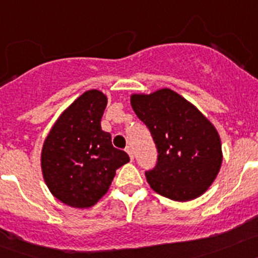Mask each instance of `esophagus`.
<instances>
[{
  "label": "esophagus",
  "mask_w": 258,
  "mask_h": 258,
  "mask_svg": "<svg viewBox=\"0 0 258 258\" xmlns=\"http://www.w3.org/2000/svg\"><path fill=\"white\" fill-rule=\"evenodd\" d=\"M125 151L127 152V155H129V157H131V160H133L134 156H133V150H132L131 146H127L126 149H125Z\"/></svg>",
  "instance_id": "esophagus-1"
}]
</instances>
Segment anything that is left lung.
Segmentation results:
<instances>
[{
	"label": "left lung",
	"mask_w": 258,
	"mask_h": 258,
	"mask_svg": "<svg viewBox=\"0 0 258 258\" xmlns=\"http://www.w3.org/2000/svg\"><path fill=\"white\" fill-rule=\"evenodd\" d=\"M131 103L156 145V165L145 172L152 190L175 202L206 192L222 163L220 136L208 118L170 89L134 94Z\"/></svg>",
	"instance_id": "obj_1"
}]
</instances>
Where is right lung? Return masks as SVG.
Masks as SVG:
<instances>
[{
  "label": "right lung",
  "mask_w": 258,
  "mask_h": 258,
  "mask_svg": "<svg viewBox=\"0 0 258 258\" xmlns=\"http://www.w3.org/2000/svg\"><path fill=\"white\" fill-rule=\"evenodd\" d=\"M107 98L88 90L61 113L45 140L41 155L44 179L51 194L75 208L94 206L108 190L116 169L129 161L102 131Z\"/></svg>",
  "instance_id": "add662e5"
}]
</instances>
